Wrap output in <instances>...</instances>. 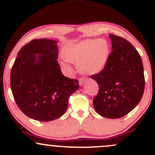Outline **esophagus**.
<instances>
[{
	"label": "esophagus",
	"mask_w": 155,
	"mask_h": 155,
	"mask_svg": "<svg viewBox=\"0 0 155 155\" xmlns=\"http://www.w3.org/2000/svg\"><path fill=\"white\" fill-rule=\"evenodd\" d=\"M84 81H85V78L81 77V78H79V85H82L84 83Z\"/></svg>",
	"instance_id": "1"
}]
</instances>
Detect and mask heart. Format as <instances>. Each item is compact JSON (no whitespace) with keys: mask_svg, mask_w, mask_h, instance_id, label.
<instances>
[{"mask_svg":"<svg viewBox=\"0 0 155 155\" xmlns=\"http://www.w3.org/2000/svg\"><path fill=\"white\" fill-rule=\"evenodd\" d=\"M109 56V46L104 39L86 40L63 49V57L68 63L78 64L84 74H97L106 66ZM60 65L67 68L64 61Z\"/></svg>","mask_w":155,"mask_h":155,"instance_id":"obj_1","label":"heart"}]
</instances>
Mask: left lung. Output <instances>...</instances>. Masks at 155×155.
I'll use <instances>...</instances> for the list:
<instances>
[{
    "label": "left lung",
    "mask_w": 155,
    "mask_h": 155,
    "mask_svg": "<svg viewBox=\"0 0 155 155\" xmlns=\"http://www.w3.org/2000/svg\"><path fill=\"white\" fill-rule=\"evenodd\" d=\"M112 49L106 66L91 76L99 86L93 106L101 116L117 119L139 104L145 87L143 67L139 53L127 40L109 35Z\"/></svg>",
    "instance_id": "8db88e82"
}]
</instances>
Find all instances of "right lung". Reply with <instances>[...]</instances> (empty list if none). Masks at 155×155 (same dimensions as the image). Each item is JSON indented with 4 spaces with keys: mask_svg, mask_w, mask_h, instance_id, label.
Listing matches in <instances>:
<instances>
[{
    "mask_svg": "<svg viewBox=\"0 0 155 155\" xmlns=\"http://www.w3.org/2000/svg\"><path fill=\"white\" fill-rule=\"evenodd\" d=\"M57 43L46 38L32 40L19 50L11 71L16 104L26 116L41 122L63 116L69 97L79 87L77 79L62 74Z\"/></svg>",
    "mask_w": 155,
    "mask_h": 155,
    "instance_id": "right-lung-1",
    "label": "right lung"
}]
</instances>
